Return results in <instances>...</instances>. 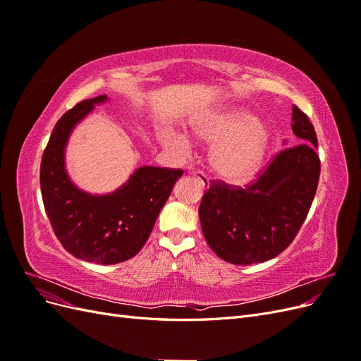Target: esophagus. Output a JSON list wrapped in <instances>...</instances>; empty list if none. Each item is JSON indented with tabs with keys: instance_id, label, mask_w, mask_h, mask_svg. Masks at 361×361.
<instances>
[{
	"instance_id": "esophagus-1",
	"label": "esophagus",
	"mask_w": 361,
	"mask_h": 361,
	"mask_svg": "<svg viewBox=\"0 0 361 361\" xmlns=\"http://www.w3.org/2000/svg\"><path fill=\"white\" fill-rule=\"evenodd\" d=\"M191 176L195 179V180H199L200 182V185L202 187L206 190V188H209V178L206 176L204 173H202V171H195V173H191Z\"/></svg>"
}]
</instances>
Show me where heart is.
<instances>
[{
    "instance_id": "1",
    "label": "heart",
    "mask_w": 361,
    "mask_h": 361,
    "mask_svg": "<svg viewBox=\"0 0 361 361\" xmlns=\"http://www.w3.org/2000/svg\"><path fill=\"white\" fill-rule=\"evenodd\" d=\"M192 134L203 143L214 145L209 162L221 179L232 183L250 180L260 170L272 141V130L264 120L239 106L204 111L191 118ZM164 143L187 152L191 140L178 130L162 129Z\"/></svg>"
}]
</instances>
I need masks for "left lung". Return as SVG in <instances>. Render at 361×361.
Here are the masks:
<instances>
[{"label":"left lung","mask_w":361,"mask_h":361,"mask_svg":"<svg viewBox=\"0 0 361 361\" xmlns=\"http://www.w3.org/2000/svg\"><path fill=\"white\" fill-rule=\"evenodd\" d=\"M292 130L301 143L271 161L247 188L212 182L203 195L199 216L207 245L233 265L267 262L297 236L318 188L321 161L314 128L292 106Z\"/></svg>","instance_id":"left-lung-1"}]
</instances>
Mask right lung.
Returning a JSON list of instances; mask_svg holds the SVG:
<instances>
[{
    "label": "right lung",
    "instance_id": "1",
    "mask_svg": "<svg viewBox=\"0 0 361 361\" xmlns=\"http://www.w3.org/2000/svg\"><path fill=\"white\" fill-rule=\"evenodd\" d=\"M106 94L76 104L56 123L43 152L40 188L47 215L59 241L75 257L113 265L143 248L182 170L145 166L116 191L90 194L80 190L66 170V146L75 126Z\"/></svg>",
    "mask_w": 361,
    "mask_h": 361
}]
</instances>
